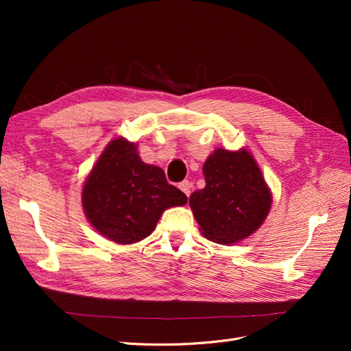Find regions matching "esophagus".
I'll list each match as a JSON object with an SVG mask.
<instances>
[{
    "instance_id": "1",
    "label": "esophagus",
    "mask_w": 351,
    "mask_h": 351,
    "mask_svg": "<svg viewBox=\"0 0 351 351\" xmlns=\"http://www.w3.org/2000/svg\"><path fill=\"white\" fill-rule=\"evenodd\" d=\"M178 187H180V190H182V192L186 196H189L190 195V190H192V183H190L189 180H184V182H182V183L178 184Z\"/></svg>"
}]
</instances>
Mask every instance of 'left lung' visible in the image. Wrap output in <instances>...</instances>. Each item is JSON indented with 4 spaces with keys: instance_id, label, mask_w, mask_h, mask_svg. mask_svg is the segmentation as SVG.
I'll list each match as a JSON object with an SVG mask.
<instances>
[{
    "instance_id": "left-lung-1",
    "label": "left lung",
    "mask_w": 351,
    "mask_h": 351,
    "mask_svg": "<svg viewBox=\"0 0 351 351\" xmlns=\"http://www.w3.org/2000/svg\"><path fill=\"white\" fill-rule=\"evenodd\" d=\"M206 186L189 205L208 240L231 244L253 234L272 205V195L254 158L246 151L215 149L204 164Z\"/></svg>"
}]
</instances>
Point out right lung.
I'll return each mask as SVG.
<instances>
[{
	"label": "right lung",
	"instance_id": "add662e5",
	"mask_svg": "<svg viewBox=\"0 0 351 351\" xmlns=\"http://www.w3.org/2000/svg\"><path fill=\"white\" fill-rule=\"evenodd\" d=\"M187 204L164 171L145 164L136 143L114 139L86 177L82 190L84 215L99 234L119 244L151 236L162 212Z\"/></svg>",
	"mask_w": 351,
	"mask_h": 351
}]
</instances>
